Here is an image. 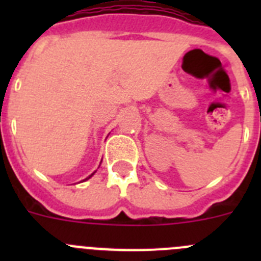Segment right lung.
<instances>
[{
	"label": "right lung",
	"instance_id": "add662e5",
	"mask_svg": "<svg viewBox=\"0 0 261 261\" xmlns=\"http://www.w3.org/2000/svg\"><path fill=\"white\" fill-rule=\"evenodd\" d=\"M93 175H94V174H91V175H90V176H89V177H86V179H85V180H87V179H90V177L93 176Z\"/></svg>",
	"mask_w": 261,
	"mask_h": 261
}]
</instances>
